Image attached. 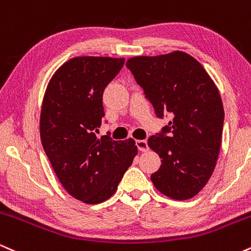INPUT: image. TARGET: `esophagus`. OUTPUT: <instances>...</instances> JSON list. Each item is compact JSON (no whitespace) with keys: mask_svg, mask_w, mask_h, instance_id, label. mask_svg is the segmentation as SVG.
<instances>
[{"mask_svg":"<svg viewBox=\"0 0 251 251\" xmlns=\"http://www.w3.org/2000/svg\"><path fill=\"white\" fill-rule=\"evenodd\" d=\"M135 145H137L138 150L142 152H146L149 150L148 142H146V140H137V142H135Z\"/></svg>","mask_w":251,"mask_h":251,"instance_id":"34e87169","label":"esophagus"}]
</instances>
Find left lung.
Here are the masks:
<instances>
[{
    "label": "left lung",
    "instance_id": "obj_1",
    "mask_svg": "<svg viewBox=\"0 0 251 251\" xmlns=\"http://www.w3.org/2000/svg\"><path fill=\"white\" fill-rule=\"evenodd\" d=\"M126 66L157 117L172 116L162 133L149 138V148L162 158L152 183L172 200H190L206 185L220 154L224 109L217 86L185 51L134 56Z\"/></svg>",
    "mask_w": 251,
    "mask_h": 251
}]
</instances>
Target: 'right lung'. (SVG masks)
Listing matches in <instances>:
<instances>
[{
	"mask_svg": "<svg viewBox=\"0 0 251 251\" xmlns=\"http://www.w3.org/2000/svg\"><path fill=\"white\" fill-rule=\"evenodd\" d=\"M124 62V57H73L53 74L42 100L43 150L66 191L86 204L108 200L138 153L132 138L96 134L105 116L103 91Z\"/></svg>",
	"mask_w": 251,
	"mask_h": 251,
	"instance_id": "add662e5",
	"label": "right lung"
}]
</instances>
